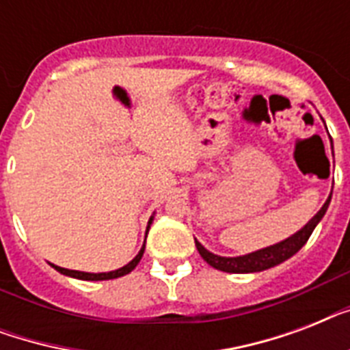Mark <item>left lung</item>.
<instances>
[{"label": "left lung", "instance_id": "8db88e82", "mask_svg": "<svg viewBox=\"0 0 350 350\" xmlns=\"http://www.w3.org/2000/svg\"><path fill=\"white\" fill-rule=\"evenodd\" d=\"M331 198L332 192L329 194V198H327V202L323 203V207L316 213L314 218L310 219L305 227H301V229H299L298 232H294L293 236H288L287 239L271 245V247L254 250V252H249V254L243 256H234V258L214 254V252L205 249L198 239H194V241H196V249L198 252L202 254L203 260L207 261L211 267H214V269H218V271L232 272V274H247V272L267 271V269L280 265V263H283V261L288 260V258H293V256L307 243V239L310 238V234L316 229V225L320 224L321 218L325 216L327 208H329V203H331Z\"/></svg>", "mask_w": 350, "mask_h": 350}]
</instances>
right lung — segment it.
I'll use <instances>...</instances> for the list:
<instances>
[{
	"label": "right lung",
	"instance_id": "1",
	"mask_svg": "<svg viewBox=\"0 0 350 350\" xmlns=\"http://www.w3.org/2000/svg\"><path fill=\"white\" fill-rule=\"evenodd\" d=\"M152 219H154V216H150V219H148V225H147V232H148V229H150V225H152ZM145 238H147V236H145ZM143 252H145V243H143V247L139 249V252H137L134 260L129 261V263L121 267V269H116V271H111V272H81V271H70V269H63V267H57V265H54V263H51V265L54 267L57 272L65 274V276L78 278V280H87V282H101V280H114V278L125 276V274H129V272L134 271L137 263H139V260H142Z\"/></svg>",
	"mask_w": 350,
	"mask_h": 350
}]
</instances>
